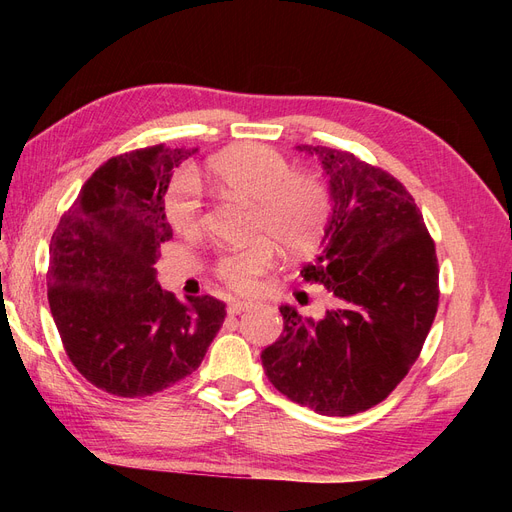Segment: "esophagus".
I'll use <instances>...</instances> for the list:
<instances>
[{"label": "esophagus", "instance_id": "1", "mask_svg": "<svg viewBox=\"0 0 512 512\" xmlns=\"http://www.w3.org/2000/svg\"><path fill=\"white\" fill-rule=\"evenodd\" d=\"M250 307H254V301H245V299H237V301H232V303L228 305V314H232V316H237V314L245 312V309H250Z\"/></svg>", "mask_w": 512, "mask_h": 512}]
</instances>
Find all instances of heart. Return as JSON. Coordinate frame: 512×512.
I'll use <instances>...</instances> for the list:
<instances>
[{"mask_svg": "<svg viewBox=\"0 0 512 512\" xmlns=\"http://www.w3.org/2000/svg\"><path fill=\"white\" fill-rule=\"evenodd\" d=\"M209 177L224 196L254 207V230L282 252L301 256L314 250L327 224L329 194L318 179L292 173L282 153L262 145L232 147L211 160ZM164 211L181 235L196 232L203 222V198L196 181H177L164 200ZM273 265L275 250L260 241L220 254L215 275L232 290L247 292Z\"/></svg>", "mask_w": 512, "mask_h": 512, "instance_id": "b5f03b06", "label": "heart"}]
</instances>
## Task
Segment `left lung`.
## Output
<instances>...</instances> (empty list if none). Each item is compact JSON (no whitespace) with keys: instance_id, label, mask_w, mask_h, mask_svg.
Masks as SVG:
<instances>
[{"instance_id":"8db88e82","label":"left lung","mask_w":512,"mask_h":512,"mask_svg":"<svg viewBox=\"0 0 512 512\" xmlns=\"http://www.w3.org/2000/svg\"><path fill=\"white\" fill-rule=\"evenodd\" d=\"M322 164L331 213L305 282L327 286L322 318L282 305L284 333L262 350L277 391L327 416L380 404L418 359L438 312V258L414 198L352 153L299 145Z\"/></svg>"}]
</instances>
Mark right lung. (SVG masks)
<instances>
[{
	"label": "right lung",
	"instance_id": "right-lung-1",
	"mask_svg": "<svg viewBox=\"0 0 512 512\" xmlns=\"http://www.w3.org/2000/svg\"><path fill=\"white\" fill-rule=\"evenodd\" d=\"M198 149L162 145L111 158L81 188L49 247V303L72 365L98 389L145 397L203 363L222 329L218 299L179 301L156 282L173 237L164 194Z\"/></svg>",
	"mask_w": 512,
	"mask_h": 512
}]
</instances>
